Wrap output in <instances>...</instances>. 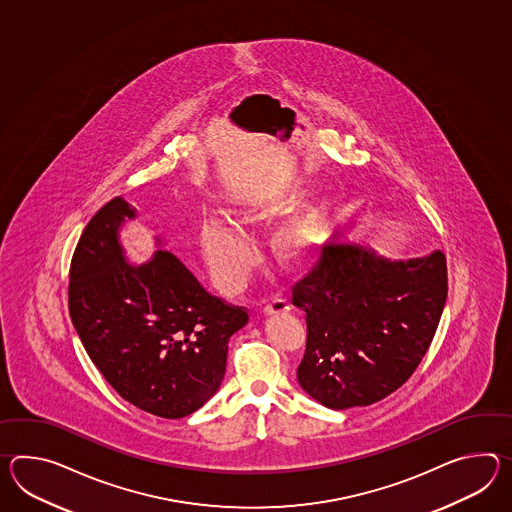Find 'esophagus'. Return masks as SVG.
<instances>
[{"mask_svg":"<svg viewBox=\"0 0 512 512\" xmlns=\"http://www.w3.org/2000/svg\"><path fill=\"white\" fill-rule=\"evenodd\" d=\"M288 310H290V307H288V303L284 301L283 297H273L270 301H266L264 307H262V312L268 314V316H272V314H284V312H288Z\"/></svg>","mask_w":512,"mask_h":512,"instance_id":"obj_1","label":"esophagus"}]
</instances>
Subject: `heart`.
<instances>
[{"label":"heart","instance_id":"1","mask_svg":"<svg viewBox=\"0 0 512 512\" xmlns=\"http://www.w3.org/2000/svg\"><path fill=\"white\" fill-rule=\"evenodd\" d=\"M231 218L237 226H248L255 222L257 209L250 204L235 205L231 209ZM316 233L318 222L314 216H303L288 224L277 239V248L284 261L299 257L314 242ZM200 244L218 288L224 292H237L246 281L253 261L248 242L228 220L209 215L205 216L200 228Z\"/></svg>","mask_w":512,"mask_h":512}]
</instances>
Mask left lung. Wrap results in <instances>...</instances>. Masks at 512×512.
Returning <instances> with one entry per match:
<instances>
[{"label":"left lung","instance_id":"1","mask_svg":"<svg viewBox=\"0 0 512 512\" xmlns=\"http://www.w3.org/2000/svg\"><path fill=\"white\" fill-rule=\"evenodd\" d=\"M446 296L443 251L393 262L358 246H323L292 286L307 321L299 384L332 409L386 398L428 353Z\"/></svg>","mask_w":512,"mask_h":512}]
</instances>
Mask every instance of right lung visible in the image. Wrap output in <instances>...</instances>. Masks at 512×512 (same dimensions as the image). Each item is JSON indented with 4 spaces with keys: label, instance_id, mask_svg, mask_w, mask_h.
Segmentation results:
<instances>
[{
    "label": "right lung",
    "instance_id": "add662e5",
    "mask_svg": "<svg viewBox=\"0 0 512 512\" xmlns=\"http://www.w3.org/2000/svg\"><path fill=\"white\" fill-rule=\"evenodd\" d=\"M134 216L136 207L117 196L82 231L69 268V316L121 397L163 419H182L215 395L229 338L250 316L211 296L169 251L128 264L117 231Z\"/></svg>",
    "mask_w": 512,
    "mask_h": 512
}]
</instances>
